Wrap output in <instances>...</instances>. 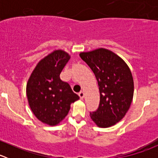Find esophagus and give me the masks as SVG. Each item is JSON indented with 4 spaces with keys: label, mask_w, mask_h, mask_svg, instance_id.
<instances>
[{
    "label": "esophagus",
    "mask_w": 158,
    "mask_h": 158,
    "mask_svg": "<svg viewBox=\"0 0 158 158\" xmlns=\"http://www.w3.org/2000/svg\"><path fill=\"white\" fill-rule=\"evenodd\" d=\"M79 96L80 97L81 99H82V98H84V92H82V91H81V92H79Z\"/></svg>",
    "instance_id": "34e87169"
}]
</instances>
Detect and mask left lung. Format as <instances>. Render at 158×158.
Returning a JSON list of instances; mask_svg holds the SVG:
<instances>
[{
    "instance_id": "left-lung-1",
    "label": "left lung",
    "mask_w": 158,
    "mask_h": 158,
    "mask_svg": "<svg viewBox=\"0 0 158 158\" xmlns=\"http://www.w3.org/2000/svg\"><path fill=\"white\" fill-rule=\"evenodd\" d=\"M79 56L94 73L99 89V106L90 112L91 118L100 128L113 126L125 117L131 104V72L120 56L107 49L82 52Z\"/></svg>"
}]
</instances>
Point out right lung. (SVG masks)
<instances>
[{
	"mask_svg": "<svg viewBox=\"0 0 158 158\" xmlns=\"http://www.w3.org/2000/svg\"><path fill=\"white\" fill-rule=\"evenodd\" d=\"M69 59V54L64 50L52 51L36 64L27 83L30 109L38 120L50 126L61 122L67 115L70 105L79 98L60 77Z\"/></svg>",
	"mask_w": 158,
	"mask_h": 158,
	"instance_id": "right-lung-1",
	"label": "right lung"
}]
</instances>
